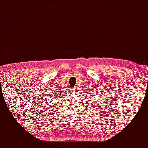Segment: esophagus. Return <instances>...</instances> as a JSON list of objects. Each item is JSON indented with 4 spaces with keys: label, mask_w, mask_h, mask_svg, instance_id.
I'll use <instances>...</instances> for the list:
<instances>
[{
    "label": "esophagus",
    "mask_w": 148,
    "mask_h": 148,
    "mask_svg": "<svg viewBox=\"0 0 148 148\" xmlns=\"http://www.w3.org/2000/svg\"><path fill=\"white\" fill-rule=\"evenodd\" d=\"M75 90H76V89H75V88H74V91H75Z\"/></svg>",
    "instance_id": "obj_1"
}]
</instances>
